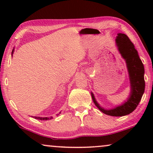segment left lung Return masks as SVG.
<instances>
[{"label": "left lung", "mask_w": 153, "mask_h": 153, "mask_svg": "<svg viewBox=\"0 0 153 153\" xmlns=\"http://www.w3.org/2000/svg\"><path fill=\"white\" fill-rule=\"evenodd\" d=\"M116 41L120 53L127 62L131 88L130 97L123 105L111 110H105L100 107L95 101L93 93L92 98L96 106L104 114L111 116H123L134 111L141 101L145 90L144 67L134 45L126 35L119 33Z\"/></svg>", "instance_id": "obj_1"}]
</instances>
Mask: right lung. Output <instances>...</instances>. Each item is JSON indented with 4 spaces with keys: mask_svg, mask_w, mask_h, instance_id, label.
<instances>
[{
    "mask_svg": "<svg viewBox=\"0 0 153 153\" xmlns=\"http://www.w3.org/2000/svg\"><path fill=\"white\" fill-rule=\"evenodd\" d=\"M12 53H13V51H12ZM33 118H35V119H38V120H47L52 118L51 117H50V118H47V117H46V118H42V117H35V116L33 117Z\"/></svg>",
    "mask_w": 153,
    "mask_h": 153,
    "instance_id": "1",
    "label": "right lung"
}]
</instances>
